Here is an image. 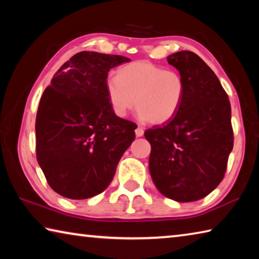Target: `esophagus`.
<instances>
[{"mask_svg":"<svg viewBox=\"0 0 259 259\" xmlns=\"http://www.w3.org/2000/svg\"><path fill=\"white\" fill-rule=\"evenodd\" d=\"M143 135H144V129L142 126H138V128L136 129V136H137V137H142Z\"/></svg>","mask_w":259,"mask_h":259,"instance_id":"obj_1","label":"esophagus"}]
</instances>
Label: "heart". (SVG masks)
<instances>
[{
	"label": "heart",
	"instance_id": "1",
	"mask_svg": "<svg viewBox=\"0 0 259 259\" xmlns=\"http://www.w3.org/2000/svg\"><path fill=\"white\" fill-rule=\"evenodd\" d=\"M106 94L117 116H125L136 104L140 119L161 124L178 112L185 82L176 71L138 60L122 66L116 76L108 78Z\"/></svg>",
	"mask_w": 259,
	"mask_h": 259
}]
</instances>
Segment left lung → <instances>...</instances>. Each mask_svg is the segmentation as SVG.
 Here are the masks:
<instances>
[{
	"instance_id": "1",
	"label": "left lung",
	"mask_w": 259,
	"mask_h": 259,
	"mask_svg": "<svg viewBox=\"0 0 259 259\" xmlns=\"http://www.w3.org/2000/svg\"><path fill=\"white\" fill-rule=\"evenodd\" d=\"M185 82L181 107L145 131L150 172L161 194L178 202L207 196L225 176L233 148L231 104L216 74L192 51L166 57Z\"/></svg>"
}]
</instances>
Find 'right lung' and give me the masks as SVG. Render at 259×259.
<instances>
[{"label": "right lung", "mask_w": 259, "mask_h": 259, "mask_svg": "<svg viewBox=\"0 0 259 259\" xmlns=\"http://www.w3.org/2000/svg\"><path fill=\"white\" fill-rule=\"evenodd\" d=\"M128 61L81 51L56 72L42 95L35 122L36 159L61 196L82 200L104 192L135 140L137 124L116 116L106 94L109 69Z\"/></svg>", "instance_id": "add662e5"}]
</instances>
